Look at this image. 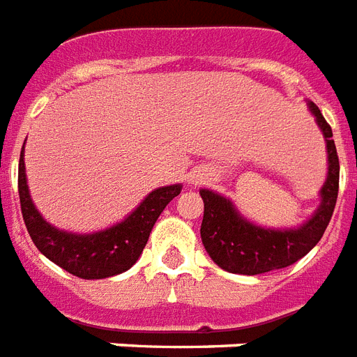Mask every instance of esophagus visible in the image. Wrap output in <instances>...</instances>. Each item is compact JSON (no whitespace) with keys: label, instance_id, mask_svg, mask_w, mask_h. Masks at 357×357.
Listing matches in <instances>:
<instances>
[{"label":"esophagus","instance_id":"1","mask_svg":"<svg viewBox=\"0 0 357 357\" xmlns=\"http://www.w3.org/2000/svg\"><path fill=\"white\" fill-rule=\"evenodd\" d=\"M190 181H192V183H200V178H195V176H192V179H190Z\"/></svg>","mask_w":357,"mask_h":357}]
</instances>
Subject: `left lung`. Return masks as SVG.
Returning a JSON list of instances; mask_svg holds the SVG:
<instances>
[{
  "mask_svg": "<svg viewBox=\"0 0 357 357\" xmlns=\"http://www.w3.org/2000/svg\"><path fill=\"white\" fill-rule=\"evenodd\" d=\"M315 114L328 150V176L321 189V206L313 217L298 228L271 229L255 226L237 211L234 202L218 192L202 189L204 220H202V243L207 254L220 268L234 274H263L276 271L302 259L326 231L339 192V157L333 142L332 128L322 116L321 109L307 102Z\"/></svg>",
  "mask_w": 357,
  "mask_h": 357,
  "instance_id": "8db88e82",
  "label": "left lung"
}]
</instances>
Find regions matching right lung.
Here are the masks:
<instances>
[{
    "mask_svg": "<svg viewBox=\"0 0 357 357\" xmlns=\"http://www.w3.org/2000/svg\"><path fill=\"white\" fill-rule=\"evenodd\" d=\"M18 192L25 228L47 259L83 280L116 276L137 263L162 209L181 192V185L151 190L122 222L96 234H70L46 222L31 200L25 178L24 148L18 165Z\"/></svg>",
    "mask_w": 357,
    "mask_h": 357,
    "instance_id": "right-lung-1",
    "label": "right lung"
}]
</instances>
